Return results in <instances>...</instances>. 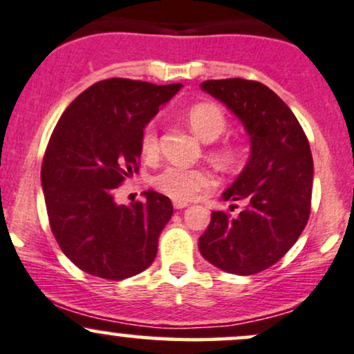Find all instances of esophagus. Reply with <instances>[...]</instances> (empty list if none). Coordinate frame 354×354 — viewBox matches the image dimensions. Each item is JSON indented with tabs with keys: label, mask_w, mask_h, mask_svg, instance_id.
<instances>
[{
	"label": "esophagus",
	"mask_w": 354,
	"mask_h": 354,
	"mask_svg": "<svg viewBox=\"0 0 354 354\" xmlns=\"http://www.w3.org/2000/svg\"><path fill=\"white\" fill-rule=\"evenodd\" d=\"M173 207L176 208V209H183V208H186L188 207V203H186V201H180V200H174L173 201Z\"/></svg>",
	"instance_id": "1"
}]
</instances>
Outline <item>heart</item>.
<instances>
[{
    "label": "heart",
    "instance_id": "obj_1",
    "mask_svg": "<svg viewBox=\"0 0 354 354\" xmlns=\"http://www.w3.org/2000/svg\"><path fill=\"white\" fill-rule=\"evenodd\" d=\"M186 120H188L189 127L201 141L212 142L218 139L227 129V118H225L223 111L215 104L200 102L192 106L186 111ZM159 151V139L156 124H149L146 127L145 134H142V153L146 156L153 158L156 156ZM239 156V149L232 142L220 146L215 151V158L218 161L230 165ZM153 183L159 192L166 193V195L174 198V200L186 201L192 200L200 195L205 189L212 188L215 180L213 174L207 169H195V168H185V166L171 165L166 166L161 173L154 176Z\"/></svg>",
    "mask_w": 354,
    "mask_h": 354
}]
</instances>
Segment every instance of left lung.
I'll return each mask as SVG.
<instances>
[{"label": "left lung", "mask_w": 354, "mask_h": 354, "mask_svg": "<svg viewBox=\"0 0 354 354\" xmlns=\"http://www.w3.org/2000/svg\"><path fill=\"white\" fill-rule=\"evenodd\" d=\"M200 87L243 124L250 156L221 193L225 201L243 200L247 207L236 216L212 212L198 248L228 274H257L284 257L309 220L314 176L309 141L292 111L267 85L225 79Z\"/></svg>", "instance_id": "8db88e82"}]
</instances>
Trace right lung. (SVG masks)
Returning a JSON list of instances; mask_svg holds the SVG:
<instances>
[{
    "label": "right lung",
    "mask_w": 354,
    "mask_h": 354,
    "mask_svg": "<svg viewBox=\"0 0 354 354\" xmlns=\"http://www.w3.org/2000/svg\"><path fill=\"white\" fill-rule=\"evenodd\" d=\"M181 84L100 80L65 109L41 166L46 213L62 252L80 270L122 281L146 270L173 215L168 196L118 205L115 188L138 173L142 134Z\"/></svg>",
    "instance_id": "add662e5"
}]
</instances>
